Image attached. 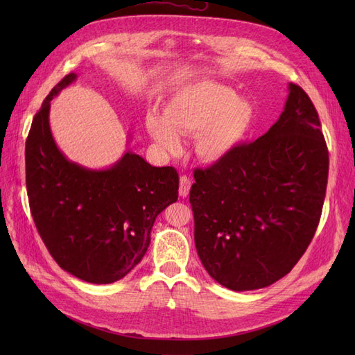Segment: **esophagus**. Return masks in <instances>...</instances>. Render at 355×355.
I'll use <instances>...</instances> for the list:
<instances>
[{
    "instance_id": "esophagus-1",
    "label": "esophagus",
    "mask_w": 355,
    "mask_h": 355,
    "mask_svg": "<svg viewBox=\"0 0 355 355\" xmlns=\"http://www.w3.org/2000/svg\"><path fill=\"white\" fill-rule=\"evenodd\" d=\"M189 189H191V179L188 176H180L179 180V196L180 197H187L189 194Z\"/></svg>"
}]
</instances>
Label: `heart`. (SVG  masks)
<instances>
[{"label": "heart", "instance_id": "1", "mask_svg": "<svg viewBox=\"0 0 355 355\" xmlns=\"http://www.w3.org/2000/svg\"><path fill=\"white\" fill-rule=\"evenodd\" d=\"M252 105L214 83L180 90L164 108V118L146 116V130L167 153H178L179 135H196L194 149L204 163H216L237 145L252 123Z\"/></svg>", "mask_w": 355, "mask_h": 355}]
</instances>
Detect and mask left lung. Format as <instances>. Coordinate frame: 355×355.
Segmentation results:
<instances>
[{"instance_id":"1","label":"left lung","mask_w":355,"mask_h":355,"mask_svg":"<svg viewBox=\"0 0 355 355\" xmlns=\"http://www.w3.org/2000/svg\"><path fill=\"white\" fill-rule=\"evenodd\" d=\"M327 176L317 110L290 83L284 111L270 130L194 171V240L213 280L243 292L292 271L317 231Z\"/></svg>"}]
</instances>
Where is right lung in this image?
<instances>
[{
	"label": "right lung",
	"mask_w": 355,
	"mask_h": 355,
	"mask_svg": "<svg viewBox=\"0 0 355 355\" xmlns=\"http://www.w3.org/2000/svg\"><path fill=\"white\" fill-rule=\"evenodd\" d=\"M77 75L68 73L42 102L25 146L26 191L41 240L62 270L110 284L142 261L155 218L176 202L179 175L127 151L106 170L68 161L51 136L50 102Z\"/></svg>",
	"instance_id": "right-lung-1"
}]
</instances>
